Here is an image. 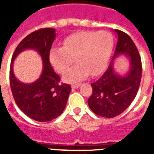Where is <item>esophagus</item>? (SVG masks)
<instances>
[{
  "label": "esophagus",
  "instance_id": "1",
  "mask_svg": "<svg viewBox=\"0 0 154 154\" xmlns=\"http://www.w3.org/2000/svg\"><path fill=\"white\" fill-rule=\"evenodd\" d=\"M79 87H80V84H73V85H72V88H73V89L78 88Z\"/></svg>",
  "mask_w": 154,
  "mask_h": 154
}]
</instances>
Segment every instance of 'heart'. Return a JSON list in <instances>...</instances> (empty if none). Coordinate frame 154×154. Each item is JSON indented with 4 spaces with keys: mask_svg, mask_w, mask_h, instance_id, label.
<instances>
[{
    "mask_svg": "<svg viewBox=\"0 0 154 154\" xmlns=\"http://www.w3.org/2000/svg\"><path fill=\"white\" fill-rule=\"evenodd\" d=\"M113 37L107 31H80L65 38L62 47L49 51V61L55 70L63 73L73 62L78 64L64 73L63 81L75 83L90 73L99 74L106 67L113 48Z\"/></svg>",
    "mask_w": 154,
    "mask_h": 154,
    "instance_id": "1",
    "label": "heart"
}]
</instances>
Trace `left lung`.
I'll return each instance as SVG.
<instances>
[{
	"instance_id": "left-lung-1",
	"label": "left lung",
	"mask_w": 154,
	"mask_h": 154,
	"mask_svg": "<svg viewBox=\"0 0 154 154\" xmlns=\"http://www.w3.org/2000/svg\"><path fill=\"white\" fill-rule=\"evenodd\" d=\"M117 44L112 60L103 75L91 83L92 94L88 99L90 109L97 116L114 118L132 103L139 90L142 77V63L139 51L125 32L115 29ZM129 57V70L121 75L115 72L113 63L119 56Z\"/></svg>"
}]
</instances>
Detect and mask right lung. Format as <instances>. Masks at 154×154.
I'll list each match as a JSON object with an SVG mask.
<instances>
[{
  "label": "right lung",
  "instance_id": "obj_1",
  "mask_svg": "<svg viewBox=\"0 0 154 154\" xmlns=\"http://www.w3.org/2000/svg\"><path fill=\"white\" fill-rule=\"evenodd\" d=\"M55 38L56 30L52 28L41 29L27 35L15 48L10 68V83L15 103L26 116L39 122L50 121L61 116L72 90L70 85L58 83L60 77L49 62V51ZM28 49L36 51L43 62L41 76L32 84L19 81L13 69L17 56Z\"/></svg>",
  "mask_w": 154,
  "mask_h": 154
}]
</instances>
